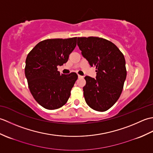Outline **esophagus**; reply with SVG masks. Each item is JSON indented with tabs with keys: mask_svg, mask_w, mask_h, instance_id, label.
I'll return each mask as SVG.
<instances>
[{
	"mask_svg": "<svg viewBox=\"0 0 153 153\" xmlns=\"http://www.w3.org/2000/svg\"><path fill=\"white\" fill-rule=\"evenodd\" d=\"M82 77H83V76H80V75H78V78H82Z\"/></svg>",
	"mask_w": 153,
	"mask_h": 153,
	"instance_id": "esophagus-1",
	"label": "esophagus"
}]
</instances>
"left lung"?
Segmentation results:
<instances>
[{
    "instance_id": "1",
    "label": "left lung",
    "mask_w": 153,
    "mask_h": 153,
    "mask_svg": "<svg viewBox=\"0 0 153 153\" xmlns=\"http://www.w3.org/2000/svg\"><path fill=\"white\" fill-rule=\"evenodd\" d=\"M77 45L83 56L97 69L96 79L85 77V102L97 111H106L122 92L127 76L124 56L114 44L103 38L78 37Z\"/></svg>"
}]
</instances>
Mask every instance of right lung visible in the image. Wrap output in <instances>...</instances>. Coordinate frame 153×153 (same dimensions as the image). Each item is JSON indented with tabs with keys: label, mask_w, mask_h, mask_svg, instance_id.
I'll return each instance as SVG.
<instances>
[{
	"label": "right lung",
	"mask_w": 153,
	"mask_h": 153,
	"mask_svg": "<svg viewBox=\"0 0 153 153\" xmlns=\"http://www.w3.org/2000/svg\"><path fill=\"white\" fill-rule=\"evenodd\" d=\"M76 41L77 37L46 39L35 45L27 54L25 74L29 89L45 108H59L69 99L77 75L60 74L57 66L67 62Z\"/></svg>",
	"instance_id": "add662e5"
}]
</instances>
